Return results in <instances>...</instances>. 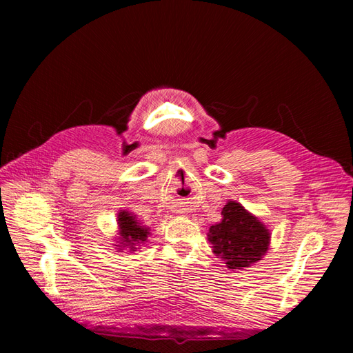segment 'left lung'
Wrapping results in <instances>:
<instances>
[{
    "label": "left lung",
    "mask_w": 353,
    "mask_h": 353,
    "mask_svg": "<svg viewBox=\"0 0 353 353\" xmlns=\"http://www.w3.org/2000/svg\"><path fill=\"white\" fill-rule=\"evenodd\" d=\"M221 215V221L209 228L208 236L214 253L223 258L228 268L249 267L264 256L270 234L256 216L236 201L224 205Z\"/></svg>",
    "instance_id": "8db88e82"
}]
</instances>
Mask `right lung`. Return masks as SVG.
<instances>
[{
  "label": "right lung",
  "instance_id": "add662e5",
  "mask_svg": "<svg viewBox=\"0 0 353 353\" xmlns=\"http://www.w3.org/2000/svg\"><path fill=\"white\" fill-rule=\"evenodd\" d=\"M118 226H119V234H121V241H123L121 244L129 245L132 250L137 249L134 245L144 243L147 239V235L150 234L147 228L141 226V223L134 219L132 214L125 212V211L119 212Z\"/></svg>",
  "mask_w": 353,
  "mask_h": 353
}]
</instances>
